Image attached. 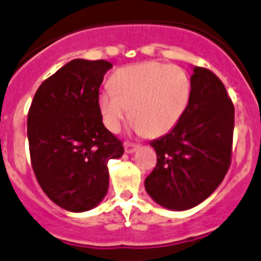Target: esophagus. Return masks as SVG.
Wrapping results in <instances>:
<instances>
[{
  "label": "esophagus",
  "instance_id": "34e87169",
  "mask_svg": "<svg viewBox=\"0 0 261 261\" xmlns=\"http://www.w3.org/2000/svg\"><path fill=\"white\" fill-rule=\"evenodd\" d=\"M139 148V145L133 144V143H125V152L126 153H134Z\"/></svg>",
  "mask_w": 261,
  "mask_h": 261
}]
</instances>
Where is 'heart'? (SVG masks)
Masks as SVG:
<instances>
[{
	"label": "heart",
	"mask_w": 261,
	"mask_h": 261,
	"mask_svg": "<svg viewBox=\"0 0 261 261\" xmlns=\"http://www.w3.org/2000/svg\"><path fill=\"white\" fill-rule=\"evenodd\" d=\"M191 79L176 65L158 62L123 67L112 85L99 91L97 104L104 125L118 131L128 116L140 134L161 136L181 118L191 99Z\"/></svg>",
	"instance_id": "1"
}]
</instances>
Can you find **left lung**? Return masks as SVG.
Returning a JSON list of instances; mask_svg holds the SVG:
<instances>
[{"label": "left lung", "instance_id": "1", "mask_svg": "<svg viewBox=\"0 0 261 261\" xmlns=\"http://www.w3.org/2000/svg\"><path fill=\"white\" fill-rule=\"evenodd\" d=\"M191 99L171 131L150 143L157 165L145 179L148 194L170 210H188L223 181L232 161L234 106L218 75L194 67Z\"/></svg>", "mask_w": 261, "mask_h": 261}]
</instances>
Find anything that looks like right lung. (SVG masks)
<instances>
[{
    "mask_svg": "<svg viewBox=\"0 0 261 261\" xmlns=\"http://www.w3.org/2000/svg\"><path fill=\"white\" fill-rule=\"evenodd\" d=\"M107 60L74 59L41 84L28 112L32 169L46 196L72 213L95 207L107 194V164L122 142L103 123L97 96Z\"/></svg>",
    "mask_w": 261,
    "mask_h": 261,
    "instance_id": "1",
    "label": "right lung"
}]
</instances>
